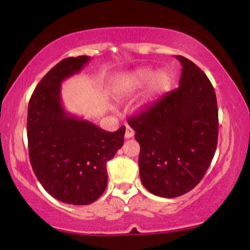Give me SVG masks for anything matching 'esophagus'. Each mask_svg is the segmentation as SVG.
Masks as SVG:
<instances>
[{"label": "esophagus", "mask_w": 250, "mask_h": 250, "mask_svg": "<svg viewBox=\"0 0 250 250\" xmlns=\"http://www.w3.org/2000/svg\"><path fill=\"white\" fill-rule=\"evenodd\" d=\"M134 136V131L129 127V126H126V132H125V138L126 139H131Z\"/></svg>", "instance_id": "1"}]
</instances>
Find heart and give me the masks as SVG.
<instances>
[{"label":"heart","mask_w":250,"mask_h":250,"mask_svg":"<svg viewBox=\"0 0 250 250\" xmlns=\"http://www.w3.org/2000/svg\"><path fill=\"white\" fill-rule=\"evenodd\" d=\"M148 82H150L148 90V100H150L169 86L170 77L165 70H160L153 75L152 70L140 69L123 81V87L125 91H132Z\"/></svg>","instance_id":"1"}]
</instances>
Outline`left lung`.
Listing matches in <instances>:
<instances>
[{
    "instance_id": "1",
    "label": "left lung",
    "mask_w": 250,
    "mask_h": 250,
    "mask_svg": "<svg viewBox=\"0 0 250 250\" xmlns=\"http://www.w3.org/2000/svg\"><path fill=\"white\" fill-rule=\"evenodd\" d=\"M179 87L128 118L140 145L141 182L156 196L189 192L207 172L218 136L216 95L208 77L182 56Z\"/></svg>"
}]
</instances>
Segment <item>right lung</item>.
Listing matches in <instances>:
<instances>
[{
    "label": "right lung",
    "mask_w": 250,
    "mask_h": 250,
    "mask_svg": "<svg viewBox=\"0 0 250 250\" xmlns=\"http://www.w3.org/2000/svg\"><path fill=\"white\" fill-rule=\"evenodd\" d=\"M90 57L66 58L37 85L28 104L30 165L44 189L70 205H88L107 187V163L124 143L125 126L107 132L75 117L61 102V83L80 73Z\"/></svg>",
    "instance_id": "add662e5"
}]
</instances>
